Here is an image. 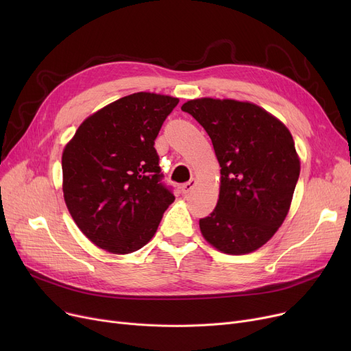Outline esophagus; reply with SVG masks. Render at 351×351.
<instances>
[{
	"label": "esophagus",
	"instance_id": "obj_1",
	"mask_svg": "<svg viewBox=\"0 0 351 351\" xmlns=\"http://www.w3.org/2000/svg\"><path fill=\"white\" fill-rule=\"evenodd\" d=\"M196 183H197V180L195 179V178H192L189 182H186V183H183V185L180 186V192L183 193V195H188L195 186H196Z\"/></svg>",
	"mask_w": 351,
	"mask_h": 351
}]
</instances>
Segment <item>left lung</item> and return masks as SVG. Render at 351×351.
<instances>
[{
	"instance_id": "obj_1",
	"label": "left lung",
	"mask_w": 351,
	"mask_h": 351,
	"mask_svg": "<svg viewBox=\"0 0 351 351\" xmlns=\"http://www.w3.org/2000/svg\"><path fill=\"white\" fill-rule=\"evenodd\" d=\"M212 139L220 165L215 210L199 220L205 241L226 254H247L285 222L300 175L287 126L249 101L197 98L182 105Z\"/></svg>"
}]
</instances>
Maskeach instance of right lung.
Returning a JSON list of instances; mask_svg holds the SVG:
<instances>
[{
  "label": "right lung",
  "mask_w": 351,
  "mask_h": 351,
  "mask_svg": "<svg viewBox=\"0 0 351 351\" xmlns=\"http://www.w3.org/2000/svg\"><path fill=\"white\" fill-rule=\"evenodd\" d=\"M179 99L136 92L89 115L62 152L65 205L98 247L128 254L158 230L175 196L159 182L155 139Z\"/></svg>",
  "instance_id": "add662e5"
}]
</instances>
